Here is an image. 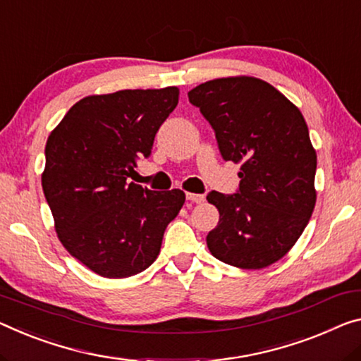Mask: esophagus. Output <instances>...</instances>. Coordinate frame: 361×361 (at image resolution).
I'll use <instances>...</instances> for the list:
<instances>
[{
    "label": "esophagus",
    "mask_w": 361,
    "mask_h": 361,
    "mask_svg": "<svg viewBox=\"0 0 361 361\" xmlns=\"http://www.w3.org/2000/svg\"><path fill=\"white\" fill-rule=\"evenodd\" d=\"M185 198L192 203H203L204 202V195H202V193H185Z\"/></svg>",
    "instance_id": "esophagus-1"
}]
</instances>
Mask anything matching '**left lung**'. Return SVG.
<instances>
[{
    "mask_svg": "<svg viewBox=\"0 0 361 361\" xmlns=\"http://www.w3.org/2000/svg\"><path fill=\"white\" fill-rule=\"evenodd\" d=\"M188 102L213 127L224 161L240 163L235 193L207 195L219 212L209 252L243 269L276 263L302 235L316 202V152L302 113L255 77L204 82Z\"/></svg>",
    "mask_w": 361,
    "mask_h": 361,
    "instance_id": "1",
    "label": "left lung"
}]
</instances>
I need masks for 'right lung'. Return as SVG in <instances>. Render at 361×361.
<instances>
[{"label":"right lung","mask_w":361,"mask_h":361,"mask_svg":"<svg viewBox=\"0 0 361 361\" xmlns=\"http://www.w3.org/2000/svg\"><path fill=\"white\" fill-rule=\"evenodd\" d=\"M177 102L176 87L87 97L48 137L43 193L61 243L93 273L121 279L147 269L185 202L179 188L127 184Z\"/></svg>","instance_id":"obj_1"}]
</instances>
